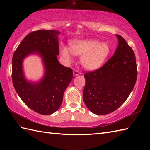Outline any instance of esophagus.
<instances>
[{
  "label": "esophagus",
  "mask_w": 150,
  "mask_h": 150,
  "mask_svg": "<svg viewBox=\"0 0 150 150\" xmlns=\"http://www.w3.org/2000/svg\"><path fill=\"white\" fill-rule=\"evenodd\" d=\"M80 74H81L80 72L77 71V70H74V71H73V75H74L75 76H77V75H79Z\"/></svg>",
  "instance_id": "34e87169"
}]
</instances>
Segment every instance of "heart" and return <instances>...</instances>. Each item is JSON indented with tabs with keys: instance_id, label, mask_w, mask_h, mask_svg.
I'll use <instances>...</instances> for the list:
<instances>
[{
	"instance_id": "b5f03b06",
	"label": "heart",
	"mask_w": 150,
	"mask_h": 150,
	"mask_svg": "<svg viewBox=\"0 0 150 150\" xmlns=\"http://www.w3.org/2000/svg\"><path fill=\"white\" fill-rule=\"evenodd\" d=\"M60 52L67 61H71L75 55L81 56L82 67L88 71L100 68L111 53V47L107 42H100L95 39L75 40L70 42V47L60 46Z\"/></svg>"
}]
</instances>
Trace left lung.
Segmentation results:
<instances>
[{
    "instance_id": "obj_1",
    "label": "left lung",
    "mask_w": 150,
    "mask_h": 150,
    "mask_svg": "<svg viewBox=\"0 0 150 150\" xmlns=\"http://www.w3.org/2000/svg\"><path fill=\"white\" fill-rule=\"evenodd\" d=\"M114 55L100 68L84 74L83 99L89 110L106 115L118 109L126 100L137 77L135 53L119 35Z\"/></svg>"
}]
</instances>
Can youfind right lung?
I'll return each mask as SVG.
<instances>
[{"mask_svg":"<svg viewBox=\"0 0 150 150\" xmlns=\"http://www.w3.org/2000/svg\"><path fill=\"white\" fill-rule=\"evenodd\" d=\"M59 31L41 30L24 38L12 59V81L15 90L28 107L42 115L59 109L63 95L73 79V70L60 64ZM31 54L39 56L44 66V75L39 81H28L25 77L23 61Z\"/></svg>","mask_w":150,"mask_h":150,"instance_id":"right-lung-1","label":"right lung"}]
</instances>
